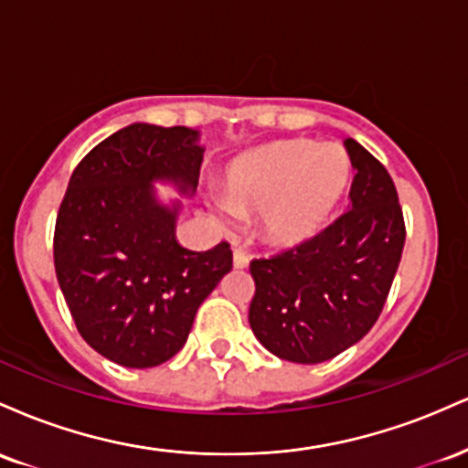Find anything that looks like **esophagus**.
I'll return each mask as SVG.
<instances>
[{"instance_id": "34e87169", "label": "esophagus", "mask_w": 468, "mask_h": 468, "mask_svg": "<svg viewBox=\"0 0 468 468\" xmlns=\"http://www.w3.org/2000/svg\"><path fill=\"white\" fill-rule=\"evenodd\" d=\"M249 261H250V257L246 255L244 250H241V249H235L233 250V266L235 268H239V271H241V268L249 266Z\"/></svg>"}]
</instances>
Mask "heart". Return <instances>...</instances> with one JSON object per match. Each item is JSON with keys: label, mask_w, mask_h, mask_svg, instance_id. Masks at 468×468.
I'll list each match as a JSON object with an SVG mask.
<instances>
[{"label": "heart", "mask_w": 468, "mask_h": 468, "mask_svg": "<svg viewBox=\"0 0 468 468\" xmlns=\"http://www.w3.org/2000/svg\"><path fill=\"white\" fill-rule=\"evenodd\" d=\"M350 174V155L338 144L279 141L235 160L211 208L224 222L233 211L260 213V233L272 244L292 246L325 227Z\"/></svg>", "instance_id": "obj_1"}]
</instances>
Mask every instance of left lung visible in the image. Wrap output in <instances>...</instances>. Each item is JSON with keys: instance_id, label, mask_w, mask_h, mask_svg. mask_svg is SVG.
<instances>
[{"instance_id": "8db88e82", "label": "left lung", "mask_w": 468, "mask_h": 468, "mask_svg": "<svg viewBox=\"0 0 468 468\" xmlns=\"http://www.w3.org/2000/svg\"><path fill=\"white\" fill-rule=\"evenodd\" d=\"M350 211L314 238L252 260L249 324L268 352L290 363L335 358L372 330L399 271L405 222L388 169L354 138Z\"/></svg>"}]
</instances>
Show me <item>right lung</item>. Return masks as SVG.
<instances>
[{
	"label": "right lung",
	"mask_w": 468,
	"mask_h": 468,
	"mask_svg": "<svg viewBox=\"0 0 468 468\" xmlns=\"http://www.w3.org/2000/svg\"><path fill=\"white\" fill-rule=\"evenodd\" d=\"M200 132L133 122L80 160L58 207L55 271L80 336L101 356L144 369L169 361L193 319L233 268L227 241L196 252L176 239L182 202L155 182L193 196Z\"/></svg>",
	"instance_id": "add662e5"
}]
</instances>
